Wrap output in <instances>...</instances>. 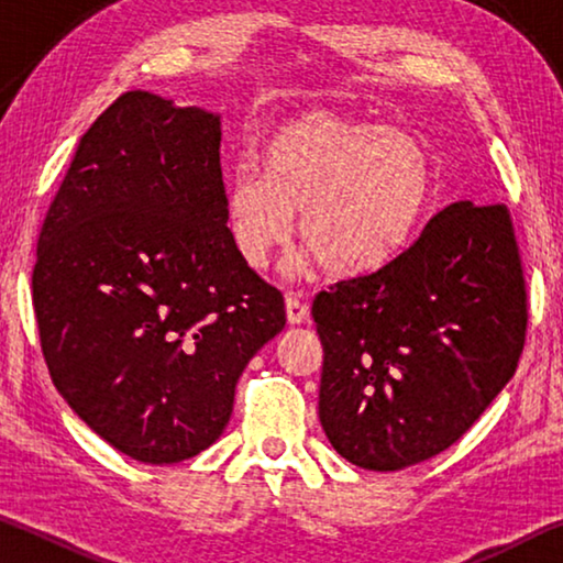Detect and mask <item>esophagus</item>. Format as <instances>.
<instances>
[{"mask_svg": "<svg viewBox=\"0 0 563 563\" xmlns=\"http://www.w3.org/2000/svg\"><path fill=\"white\" fill-rule=\"evenodd\" d=\"M285 312H288V322L290 325H300V322L308 320L310 310H308V302L300 292H288L285 295Z\"/></svg>", "mask_w": 563, "mask_h": 563, "instance_id": "1", "label": "esophagus"}]
</instances>
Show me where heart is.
<instances>
[{
	"mask_svg": "<svg viewBox=\"0 0 563 563\" xmlns=\"http://www.w3.org/2000/svg\"><path fill=\"white\" fill-rule=\"evenodd\" d=\"M261 166L235 168L225 190L228 235L255 271L290 243L300 213V238L322 268L373 273L405 251L432 203V164L417 139L325 109L285 119Z\"/></svg>",
	"mask_w": 563,
	"mask_h": 563,
	"instance_id": "heart-1",
	"label": "heart"
}]
</instances>
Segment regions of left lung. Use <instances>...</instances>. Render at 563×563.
Returning a JSON list of instances; mask_svg holds the SVG:
<instances>
[{
	"label": "left lung",
	"mask_w": 563,
	"mask_h": 563,
	"mask_svg": "<svg viewBox=\"0 0 563 563\" xmlns=\"http://www.w3.org/2000/svg\"><path fill=\"white\" fill-rule=\"evenodd\" d=\"M527 318L507 206H446L395 261L312 300L330 444L373 472L444 452L517 373Z\"/></svg>",
	"instance_id": "obj_1"
}]
</instances>
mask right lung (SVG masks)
Segmentation results:
<instances>
[{
	"mask_svg": "<svg viewBox=\"0 0 563 563\" xmlns=\"http://www.w3.org/2000/svg\"><path fill=\"white\" fill-rule=\"evenodd\" d=\"M52 383L144 464L223 434L238 377L285 328L278 288L225 225L221 117L126 91L84 133L32 275Z\"/></svg>",
	"mask_w": 563,
	"mask_h": 563,
	"instance_id": "obj_1",
	"label": "right lung"
}]
</instances>
